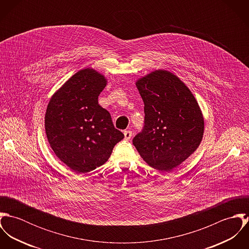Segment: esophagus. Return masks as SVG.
Wrapping results in <instances>:
<instances>
[{"label": "esophagus", "mask_w": 249, "mask_h": 249, "mask_svg": "<svg viewBox=\"0 0 249 249\" xmlns=\"http://www.w3.org/2000/svg\"><path fill=\"white\" fill-rule=\"evenodd\" d=\"M124 139H125V140H129V139L132 137V131H130V130L124 131Z\"/></svg>", "instance_id": "34e87169"}]
</instances>
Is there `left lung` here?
<instances>
[{
    "label": "left lung",
    "mask_w": 249,
    "mask_h": 249,
    "mask_svg": "<svg viewBox=\"0 0 249 249\" xmlns=\"http://www.w3.org/2000/svg\"><path fill=\"white\" fill-rule=\"evenodd\" d=\"M135 84L144 105V127L133 144L148 166L170 172L202 141V111L191 90L172 71H152Z\"/></svg>",
    "instance_id": "left-lung-1"
}]
</instances>
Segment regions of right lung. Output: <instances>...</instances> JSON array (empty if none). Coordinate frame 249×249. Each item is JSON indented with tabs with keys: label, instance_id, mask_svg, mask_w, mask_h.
<instances>
[{
	"label": "right lung",
	"instance_id": "right-lung-1",
	"mask_svg": "<svg viewBox=\"0 0 249 249\" xmlns=\"http://www.w3.org/2000/svg\"><path fill=\"white\" fill-rule=\"evenodd\" d=\"M107 77L94 69L76 71L52 96L45 114V131L52 149L76 174L104 165L124 134L98 102Z\"/></svg>",
	"mask_w": 249,
	"mask_h": 249
}]
</instances>
